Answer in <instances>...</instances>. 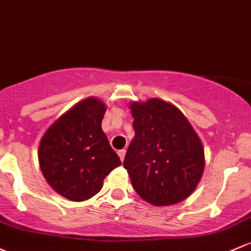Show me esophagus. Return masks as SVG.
<instances>
[{
    "label": "esophagus",
    "instance_id": "esophagus-1",
    "mask_svg": "<svg viewBox=\"0 0 251 251\" xmlns=\"http://www.w3.org/2000/svg\"><path fill=\"white\" fill-rule=\"evenodd\" d=\"M125 154H126V150L125 149L119 150V151H118V155H119V157H120L121 161H124V159H125Z\"/></svg>",
    "mask_w": 251,
    "mask_h": 251
}]
</instances>
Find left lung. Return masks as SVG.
Listing matches in <instances>:
<instances>
[{"label": "left lung", "mask_w": 251, "mask_h": 251, "mask_svg": "<svg viewBox=\"0 0 251 251\" xmlns=\"http://www.w3.org/2000/svg\"><path fill=\"white\" fill-rule=\"evenodd\" d=\"M134 137L124 167L137 194L152 205L188 199L204 171V149L199 134L176 105L160 99L128 104Z\"/></svg>", "instance_id": "obj_1"}]
</instances>
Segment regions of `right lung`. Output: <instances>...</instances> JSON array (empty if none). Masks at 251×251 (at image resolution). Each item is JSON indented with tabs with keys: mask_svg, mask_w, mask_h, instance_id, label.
<instances>
[{
	"mask_svg": "<svg viewBox=\"0 0 251 251\" xmlns=\"http://www.w3.org/2000/svg\"><path fill=\"white\" fill-rule=\"evenodd\" d=\"M107 105L88 97L49 126L38 147L39 167L55 192L73 202L91 199L121 165L102 130Z\"/></svg>",
	"mask_w": 251,
	"mask_h": 251,
	"instance_id": "right-lung-1",
	"label": "right lung"
}]
</instances>
